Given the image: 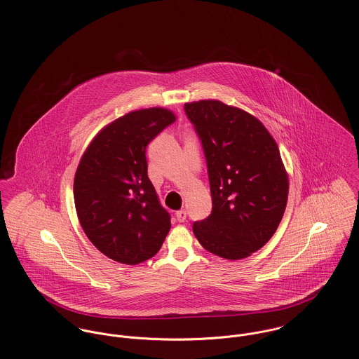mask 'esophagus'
Segmentation results:
<instances>
[{
    "instance_id": "esophagus-1",
    "label": "esophagus",
    "mask_w": 359,
    "mask_h": 359,
    "mask_svg": "<svg viewBox=\"0 0 359 359\" xmlns=\"http://www.w3.org/2000/svg\"><path fill=\"white\" fill-rule=\"evenodd\" d=\"M187 215H188L187 210H178V211L175 212V217H177L178 222H185V221H187Z\"/></svg>"
}]
</instances>
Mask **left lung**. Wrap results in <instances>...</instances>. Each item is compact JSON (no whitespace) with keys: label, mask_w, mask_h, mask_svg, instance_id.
<instances>
[{"label":"left lung","mask_w":359,"mask_h":359,"mask_svg":"<svg viewBox=\"0 0 359 359\" xmlns=\"http://www.w3.org/2000/svg\"><path fill=\"white\" fill-rule=\"evenodd\" d=\"M184 109L202 141L212 201L194 233L215 256L246 258L273 236L287 205L279 148L264 124L239 107L202 100Z\"/></svg>","instance_id":"1"}]
</instances>
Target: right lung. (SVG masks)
<instances>
[{"label": "right lung", "instance_id": "right-lung-1", "mask_svg": "<svg viewBox=\"0 0 359 359\" xmlns=\"http://www.w3.org/2000/svg\"><path fill=\"white\" fill-rule=\"evenodd\" d=\"M175 114L164 107L130 111L91 141L74 175V205L81 228L104 256L128 265L160 250L170 228L148 177L147 147Z\"/></svg>", "mask_w": 359, "mask_h": 359}]
</instances>
